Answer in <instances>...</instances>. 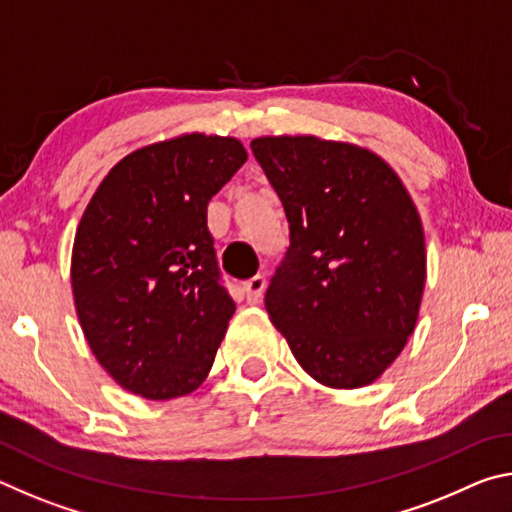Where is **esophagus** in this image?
Masks as SVG:
<instances>
[{"label": "esophagus", "mask_w": 512, "mask_h": 512, "mask_svg": "<svg viewBox=\"0 0 512 512\" xmlns=\"http://www.w3.org/2000/svg\"><path fill=\"white\" fill-rule=\"evenodd\" d=\"M244 291H246V298H248V302H259L264 298V291H266V280L262 275H255V277H250V280H246L244 282Z\"/></svg>", "instance_id": "1"}]
</instances>
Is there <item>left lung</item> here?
Returning <instances> with one entry per match:
<instances>
[{
    "label": "left lung",
    "mask_w": 512,
    "mask_h": 512,
    "mask_svg": "<svg viewBox=\"0 0 512 512\" xmlns=\"http://www.w3.org/2000/svg\"><path fill=\"white\" fill-rule=\"evenodd\" d=\"M289 221L266 311L307 375L372 384L418 320L427 250L402 180L375 153L311 135L250 142Z\"/></svg>",
    "instance_id": "left-lung-1"
}]
</instances>
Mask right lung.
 Masks as SVG:
<instances>
[{"label": "right lung", "instance_id": "add662e5", "mask_svg": "<svg viewBox=\"0 0 512 512\" xmlns=\"http://www.w3.org/2000/svg\"><path fill=\"white\" fill-rule=\"evenodd\" d=\"M235 137L183 135L126 155L79 223L72 289L94 357L126 391L171 400L210 372L235 302L207 203L246 162Z\"/></svg>", "mask_w": 512, "mask_h": 512}]
</instances>
